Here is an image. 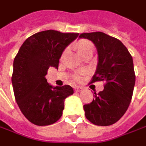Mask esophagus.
I'll return each instance as SVG.
<instances>
[{
    "label": "esophagus",
    "instance_id": "esophagus-1",
    "mask_svg": "<svg viewBox=\"0 0 146 146\" xmlns=\"http://www.w3.org/2000/svg\"><path fill=\"white\" fill-rule=\"evenodd\" d=\"M83 88L82 87H80V86H78V87H76V88H75V91H76V92H81V91H82L83 90Z\"/></svg>",
    "mask_w": 146,
    "mask_h": 146
}]
</instances>
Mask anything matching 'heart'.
<instances>
[{"label": "heart", "mask_w": 146, "mask_h": 146, "mask_svg": "<svg viewBox=\"0 0 146 146\" xmlns=\"http://www.w3.org/2000/svg\"><path fill=\"white\" fill-rule=\"evenodd\" d=\"M76 49L77 51H79V53L81 55L84 54L88 51H92L94 49V45L92 44V42L88 40H86V39H81L79 41L76 43ZM67 52V49H65L62 54V57H63L64 55L66 54ZM73 78L76 81H80L81 80V76L79 73H75L73 74Z\"/></svg>", "instance_id": "1"}]
</instances>
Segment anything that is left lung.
<instances>
[{
  "instance_id": "left-lung-1",
  "label": "left lung",
  "mask_w": 146,
  "mask_h": 146,
  "mask_svg": "<svg viewBox=\"0 0 146 146\" xmlns=\"http://www.w3.org/2000/svg\"><path fill=\"white\" fill-rule=\"evenodd\" d=\"M80 37L92 40L98 51L91 83L105 81L104 90L94 92L93 101L84 106L86 118L95 125H112L123 116L131 100L135 84L132 56L119 40L104 33H84Z\"/></svg>"
}]
</instances>
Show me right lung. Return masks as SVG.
<instances>
[{
  "label": "right lung",
  "instance_id": "right-lung-1",
  "mask_svg": "<svg viewBox=\"0 0 146 146\" xmlns=\"http://www.w3.org/2000/svg\"><path fill=\"white\" fill-rule=\"evenodd\" d=\"M79 33L45 30L24 41L15 57L11 82L21 112L37 126L54 123L62 115L65 99L73 94L70 85L52 87L44 76L49 67H58L64 49Z\"/></svg>",
  "mask_w": 146,
  "mask_h": 146
}]
</instances>
